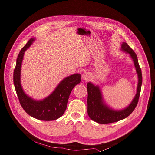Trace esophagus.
Masks as SVG:
<instances>
[{
	"mask_svg": "<svg viewBox=\"0 0 155 155\" xmlns=\"http://www.w3.org/2000/svg\"><path fill=\"white\" fill-rule=\"evenodd\" d=\"M90 78H91V75H90V74L88 73H84V75H82V78L85 80H88Z\"/></svg>",
	"mask_w": 155,
	"mask_h": 155,
	"instance_id": "esophagus-1",
	"label": "esophagus"
}]
</instances>
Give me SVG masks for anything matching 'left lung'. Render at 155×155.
I'll return each instance as SVG.
<instances>
[{
  "instance_id": "obj_1",
  "label": "left lung",
  "mask_w": 155,
  "mask_h": 155,
  "mask_svg": "<svg viewBox=\"0 0 155 155\" xmlns=\"http://www.w3.org/2000/svg\"><path fill=\"white\" fill-rule=\"evenodd\" d=\"M122 49L130 55L136 68L139 78L137 94L131 104L125 109L121 111H114L103 103L101 94L99 87L94 86L92 84L89 82L87 85V92H88L87 113L91 120L99 124H106L113 123L127 118L136 108L139 101L143 78L141 69L138 63L137 56L135 52L125 42H124L122 45Z\"/></svg>"
}]
</instances>
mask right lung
I'll return each mask as SVG.
<instances>
[{
  "label": "right lung",
  "mask_w": 155,
  "mask_h": 155,
  "mask_svg": "<svg viewBox=\"0 0 155 155\" xmlns=\"http://www.w3.org/2000/svg\"><path fill=\"white\" fill-rule=\"evenodd\" d=\"M32 38L20 51L13 74V80L17 96L23 109L31 117L40 120L51 121L61 117L66 110L70 94L77 84L81 81L80 74H74L60 82L55 91L43 101H36L27 96L20 84V71L25 51L32 44Z\"/></svg>",
  "instance_id": "add662e5"
}]
</instances>
